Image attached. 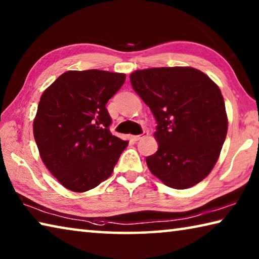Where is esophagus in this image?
<instances>
[{"mask_svg":"<svg viewBox=\"0 0 259 259\" xmlns=\"http://www.w3.org/2000/svg\"><path fill=\"white\" fill-rule=\"evenodd\" d=\"M147 136V133L146 131H144L143 134H140V135H136V136H133V139L135 140V142H138V140H140L142 138H144V137H146Z\"/></svg>","mask_w":259,"mask_h":259,"instance_id":"1","label":"esophagus"}]
</instances>
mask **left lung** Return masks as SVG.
Instances as JSON below:
<instances>
[{
  "instance_id": "obj_1",
  "label": "left lung",
  "mask_w": 259,
  "mask_h": 259,
  "mask_svg": "<svg viewBox=\"0 0 259 259\" xmlns=\"http://www.w3.org/2000/svg\"><path fill=\"white\" fill-rule=\"evenodd\" d=\"M130 82L157 123L159 148L146 157L151 172L176 190L203 181L216 164L227 134L218 85L192 67L136 71Z\"/></svg>"
}]
</instances>
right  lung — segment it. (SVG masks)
Returning a JSON list of instances; mask_svg holds the SVG:
<instances>
[{
  "mask_svg": "<svg viewBox=\"0 0 259 259\" xmlns=\"http://www.w3.org/2000/svg\"><path fill=\"white\" fill-rule=\"evenodd\" d=\"M124 81L120 73L68 71L41 96L35 142L43 163L68 190L85 192L106 181L128 146L109 131L106 108Z\"/></svg>",
  "mask_w": 259,
  "mask_h": 259,
  "instance_id": "1",
  "label": "right lung"
}]
</instances>
